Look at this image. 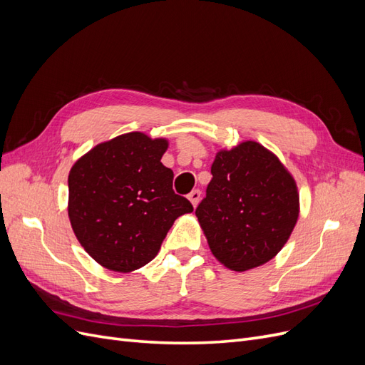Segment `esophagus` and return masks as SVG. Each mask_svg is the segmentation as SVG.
Returning a JSON list of instances; mask_svg holds the SVG:
<instances>
[{
  "label": "esophagus",
  "instance_id": "34e87169",
  "mask_svg": "<svg viewBox=\"0 0 365 365\" xmlns=\"http://www.w3.org/2000/svg\"><path fill=\"white\" fill-rule=\"evenodd\" d=\"M190 200V202H192V205L193 207H196L197 205V202H200V200H201V190H193V192H190L189 193V196H187Z\"/></svg>",
  "mask_w": 365,
  "mask_h": 365
}]
</instances>
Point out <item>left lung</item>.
I'll list each match as a JSON object with an SVG mask.
<instances>
[{
    "label": "left lung",
    "instance_id": "obj_1",
    "mask_svg": "<svg viewBox=\"0 0 365 365\" xmlns=\"http://www.w3.org/2000/svg\"><path fill=\"white\" fill-rule=\"evenodd\" d=\"M212 175L195 213L213 256L237 272L277 256L300 212L292 175L256 141L219 150Z\"/></svg>",
    "mask_w": 365,
    "mask_h": 365
}]
</instances>
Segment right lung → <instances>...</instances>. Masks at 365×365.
Masks as SVG:
<instances>
[{
    "label": "right lung",
    "mask_w": 365,
    "mask_h": 365,
    "mask_svg": "<svg viewBox=\"0 0 365 365\" xmlns=\"http://www.w3.org/2000/svg\"><path fill=\"white\" fill-rule=\"evenodd\" d=\"M165 138L129 132L101 143L68 175V216L77 240L103 268L130 272L157 256L175 219L193 205L172 189Z\"/></svg>",
    "instance_id": "1"
}]
</instances>
